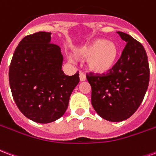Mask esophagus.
Segmentation results:
<instances>
[{
  "mask_svg": "<svg viewBox=\"0 0 156 156\" xmlns=\"http://www.w3.org/2000/svg\"><path fill=\"white\" fill-rule=\"evenodd\" d=\"M79 79H80V81L82 82L86 80V76H85V74L83 72H80V73H79Z\"/></svg>",
  "mask_w": 156,
  "mask_h": 156,
  "instance_id": "esophagus-1",
  "label": "esophagus"
}]
</instances>
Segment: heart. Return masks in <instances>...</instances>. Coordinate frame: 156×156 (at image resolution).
I'll list each match as a JSON object with an SVG mask.
<instances>
[{"instance_id":"obj_1","label":"heart","mask_w":156,"mask_h":156,"mask_svg":"<svg viewBox=\"0 0 156 156\" xmlns=\"http://www.w3.org/2000/svg\"><path fill=\"white\" fill-rule=\"evenodd\" d=\"M117 46L103 38L95 39L77 51L79 58H88L89 71L96 74H106L115 68L118 58Z\"/></svg>"}]
</instances>
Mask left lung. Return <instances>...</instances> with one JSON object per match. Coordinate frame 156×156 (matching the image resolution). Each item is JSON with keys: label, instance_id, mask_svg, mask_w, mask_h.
Listing matches in <instances>:
<instances>
[{"label": "left lung", "instance_id": "1", "mask_svg": "<svg viewBox=\"0 0 156 156\" xmlns=\"http://www.w3.org/2000/svg\"><path fill=\"white\" fill-rule=\"evenodd\" d=\"M126 44L115 68L106 74L89 72L86 78L91 85V102L99 116L111 122L127 119L144 99L150 81L146 51L140 41L118 32Z\"/></svg>", "mask_w": 156, "mask_h": 156}]
</instances>
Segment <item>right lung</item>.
<instances>
[{
  "mask_svg": "<svg viewBox=\"0 0 156 156\" xmlns=\"http://www.w3.org/2000/svg\"><path fill=\"white\" fill-rule=\"evenodd\" d=\"M51 32L26 36L16 48L9 68V83L19 110L29 119L47 124L64 115L79 73L65 75L59 46Z\"/></svg>",
  "mask_w": 156,
  "mask_h": 156,
  "instance_id": "obj_1",
  "label": "right lung"
}]
</instances>
